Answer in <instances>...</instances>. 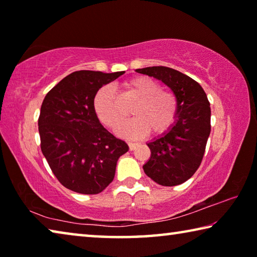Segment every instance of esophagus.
<instances>
[{"label": "esophagus", "mask_w": 257, "mask_h": 257, "mask_svg": "<svg viewBox=\"0 0 257 257\" xmlns=\"http://www.w3.org/2000/svg\"><path fill=\"white\" fill-rule=\"evenodd\" d=\"M129 150L130 151H134L135 149H136V147L138 146V144H137V143H129Z\"/></svg>", "instance_id": "esophagus-1"}]
</instances>
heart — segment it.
Here are the masks:
<instances>
[{
	"mask_svg": "<svg viewBox=\"0 0 257 257\" xmlns=\"http://www.w3.org/2000/svg\"><path fill=\"white\" fill-rule=\"evenodd\" d=\"M123 93L137 101L132 110L133 120L123 124L119 133L124 137L136 139L149 132L162 135L173 124L178 111L177 96L170 90L161 89L160 84L150 77L139 76L125 80ZM95 114L101 122L112 130L118 129L124 114L110 86H103L93 99Z\"/></svg>",
	"mask_w": 257,
	"mask_h": 257,
	"instance_id": "b5f03b06",
	"label": "heart"
}]
</instances>
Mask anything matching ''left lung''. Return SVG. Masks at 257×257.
I'll return each mask as SVG.
<instances>
[{
  "mask_svg": "<svg viewBox=\"0 0 257 257\" xmlns=\"http://www.w3.org/2000/svg\"><path fill=\"white\" fill-rule=\"evenodd\" d=\"M170 87L178 99L176 122L162 136L147 143L151 159L144 172L161 186H177L189 179L202 163L211 133V107L202 86L168 67L136 69Z\"/></svg>",
  "mask_w": 257,
  "mask_h": 257,
  "instance_id": "left-lung-1",
  "label": "left lung"
}]
</instances>
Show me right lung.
I'll return each instance as SVG.
<instances>
[{"instance_id": "right-lung-1", "label": "right lung", "mask_w": 257, "mask_h": 257, "mask_svg": "<svg viewBox=\"0 0 257 257\" xmlns=\"http://www.w3.org/2000/svg\"><path fill=\"white\" fill-rule=\"evenodd\" d=\"M123 73L75 71L55 85L42 103V153L68 189L86 195L101 193L114 178L118 159L129 150L103 127L93 106L97 90Z\"/></svg>"}]
</instances>
